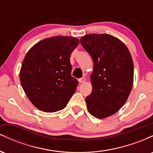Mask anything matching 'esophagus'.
Segmentation results:
<instances>
[{
    "label": "esophagus",
    "instance_id": "1",
    "mask_svg": "<svg viewBox=\"0 0 153 153\" xmlns=\"http://www.w3.org/2000/svg\"><path fill=\"white\" fill-rule=\"evenodd\" d=\"M78 81H79V82H80V83H82V82H84L85 81V78H79L78 79Z\"/></svg>",
    "mask_w": 153,
    "mask_h": 153
}]
</instances>
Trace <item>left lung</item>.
Here are the masks:
<instances>
[{"label":"left lung","mask_w":153,"mask_h":153,"mask_svg":"<svg viewBox=\"0 0 153 153\" xmlns=\"http://www.w3.org/2000/svg\"><path fill=\"white\" fill-rule=\"evenodd\" d=\"M80 42L94 61L93 90L85 99L88 111L96 118H106L122 108L132 88L131 54L124 43L110 34H87Z\"/></svg>","instance_id":"left-lung-1"}]
</instances>
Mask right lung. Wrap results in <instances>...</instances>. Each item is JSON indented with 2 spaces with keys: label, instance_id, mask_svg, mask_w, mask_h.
Instances as JSON below:
<instances>
[{
  "label": "right lung",
  "instance_id": "obj_1",
  "mask_svg": "<svg viewBox=\"0 0 153 153\" xmlns=\"http://www.w3.org/2000/svg\"><path fill=\"white\" fill-rule=\"evenodd\" d=\"M79 45L73 36L46 38L26 53L20 80L28 99L45 112H55L67 106L76 91L78 81L71 76L70 57Z\"/></svg>",
  "mask_w": 153,
  "mask_h": 153
}]
</instances>
